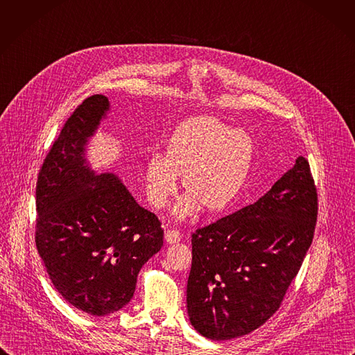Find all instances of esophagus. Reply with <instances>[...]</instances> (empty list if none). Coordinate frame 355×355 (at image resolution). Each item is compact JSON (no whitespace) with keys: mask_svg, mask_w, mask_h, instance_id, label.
I'll return each mask as SVG.
<instances>
[{"mask_svg":"<svg viewBox=\"0 0 355 355\" xmlns=\"http://www.w3.org/2000/svg\"><path fill=\"white\" fill-rule=\"evenodd\" d=\"M181 232L178 230H167L165 231V240H167L170 244H174V243H178L181 240Z\"/></svg>","mask_w":355,"mask_h":355,"instance_id":"esophagus-1","label":"esophagus"}]
</instances>
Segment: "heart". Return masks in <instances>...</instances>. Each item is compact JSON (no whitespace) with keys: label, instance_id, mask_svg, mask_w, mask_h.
<instances>
[{"label":"heart","instance_id":"1","mask_svg":"<svg viewBox=\"0 0 355 355\" xmlns=\"http://www.w3.org/2000/svg\"><path fill=\"white\" fill-rule=\"evenodd\" d=\"M254 159L251 137L212 116H197L171 134L167 154L154 153L146 164V190L154 207H164L178 190L180 174L188 194L177 208L191 216L198 202L207 211L228 207L241 193Z\"/></svg>","mask_w":355,"mask_h":355}]
</instances>
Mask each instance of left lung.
Here are the masks:
<instances>
[{"label":"left lung","mask_w":355,"mask_h":355,"mask_svg":"<svg viewBox=\"0 0 355 355\" xmlns=\"http://www.w3.org/2000/svg\"><path fill=\"white\" fill-rule=\"evenodd\" d=\"M317 214L310 164L298 157L257 202L193 232L187 310L201 336L237 338L272 317L313 243Z\"/></svg>","instance_id":"1"}]
</instances>
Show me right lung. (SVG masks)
Masks as SVG:
<instances>
[{
    "mask_svg": "<svg viewBox=\"0 0 355 355\" xmlns=\"http://www.w3.org/2000/svg\"><path fill=\"white\" fill-rule=\"evenodd\" d=\"M108 98H85L65 121L37 180L35 245L55 290L91 315L121 310L137 275L162 247L154 212L137 204L114 174L85 162L88 137L108 111Z\"/></svg>",
    "mask_w": 355,
    "mask_h": 355,
    "instance_id": "right-lung-1",
    "label": "right lung"
}]
</instances>
